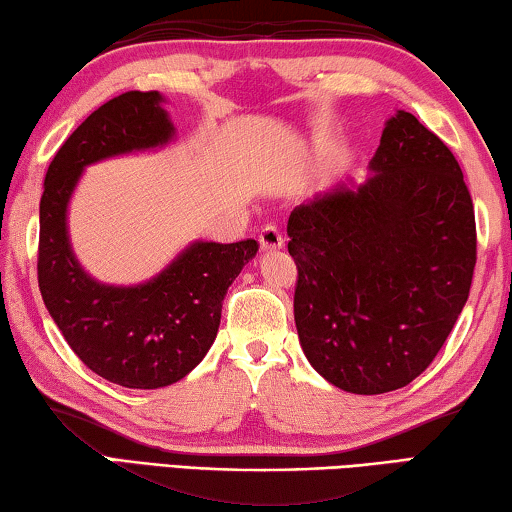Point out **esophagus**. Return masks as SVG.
Wrapping results in <instances>:
<instances>
[{"instance_id":"obj_1","label":"esophagus","mask_w":512,"mask_h":512,"mask_svg":"<svg viewBox=\"0 0 512 512\" xmlns=\"http://www.w3.org/2000/svg\"><path fill=\"white\" fill-rule=\"evenodd\" d=\"M258 242H261L263 249H281L283 247V235L274 224H267L258 233Z\"/></svg>"}]
</instances>
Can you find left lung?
<instances>
[{
	"instance_id": "1",
	"label": "left lung",
	"mask_w": 512,
	"mask_h": 512,
	"mask_svg": "<svg viewBox=\"0 0 512 512\" xmlns=\"http://www.w3.org/2000/svg\"><path fill=\"white\" fill-rule=\"evenodd\" d=\"M364 185L338 183L288 217L295 325L334 387H407L442 350L476 265V219L448 146L410 112L391 116Z\"/></svg>"
}]
</instances>
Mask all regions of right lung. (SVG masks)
I'll use <instances>...</instances> for the list:
<instances>
[{"instance_id":"add662e5","label":"right lung","mask_w":512,"mask_h":512,"mask_svg":"<svg viewBox=\"0 0 512 512\" xmlns=\"http://www.w3.org/2000/svg\"><path fill=\"white\" fill-rule=\"evenodd\" d=\"M157 91H128L98 107L45 174L38 288L61 334L93 373L128 389L169 387L199 366L215 341L226 290L256 256V240L192 242L151 281L107 286L77 263L68 201L84 167L164 146L174 137Z\"/></svg>"}]
</instances>
